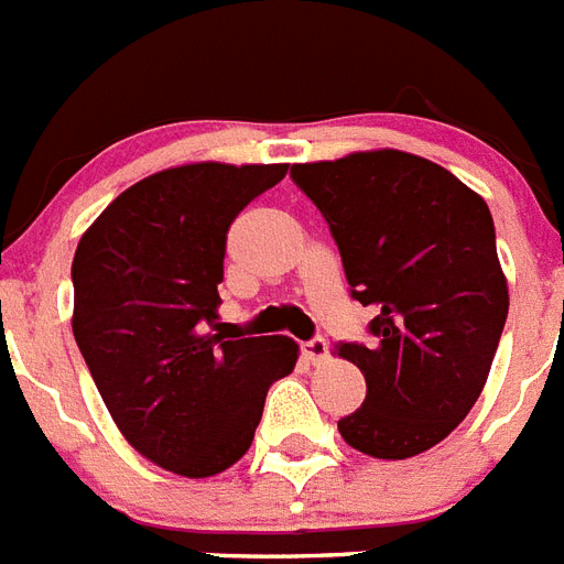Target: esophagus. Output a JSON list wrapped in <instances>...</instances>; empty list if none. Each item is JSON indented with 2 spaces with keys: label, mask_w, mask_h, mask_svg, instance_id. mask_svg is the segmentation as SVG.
Here are the masks:
<instances>
[{
  "label": "esophagus",
  "mask_w": 564,
  "mask_h": 564,
  "mask_svg": "<svg viewBox=\"0 0 564 564\" xmlns=\"http://www.w3.org/2000/svg\"><path fill=\"white\" fill-rule=\"evenodd\" d=\"M301 351H304V357H307V360L316 366V362L327 360V354H330V345H327L325 336H313V339H307V343H304V348H301Z\"/></svg>",
  "instance_id": "34e87169"
}]
</instances>
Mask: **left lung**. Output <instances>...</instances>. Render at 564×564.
Returning <instances> with one entry per match:
<instances>
[{"instance_id":"8db88e82","label":"left lung","mask_w":564,"mask_h":564,"mask_svg":"<svg viewBox=\"0 0 564 564\" xmlns=\"http://www.w3.org/2000/svg\"><path fill=\"white\" fill-rule=\"evenodd\" d=\"M290 178L325 216L351 299L375 310L369 345H336L366 377L339 433L377 459L424 454L480 398L507 325L489 207L447 170L392 149L299 163Z\"/></svg>"}]
</instances>
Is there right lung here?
I'll return each mask as SVG.
<instances>
[{
    "instance_id": "add662e5",
    "label": "right lung",
    "mask_w": 564,
    "mask_h": 564,
    "mask_svg": "<svg viewBox=\"0 0 564 564\" xmlns=\"http://www.w3.org/2000/svg\"><path fill=\"white\" fill-rule=\"evenodd\" d=\"M286 166L193 163L113 198L73 260V334L131 445L184 477L237 463L265 392L290 375L286 336L230 339L216 325L228 230Z\"/></svg>"
}]
</instances>
